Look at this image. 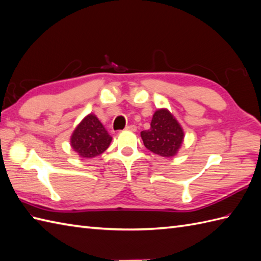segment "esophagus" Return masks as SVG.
Listing matches in <instances>:
<instances>
[{"label": "esophagus", "instance_id": "obj_1", "mask_svg": "<svg viewBox=\"0 0 261 261\" xmlns=\"http://www.w3.org/2000/svg\"><path fill=\"white\" fill-rule=\"evenodd\" d=\"M125 129L126 130H130V131H137V126L134 125V124H130V125H127Z\"/></svg>", "mask_w": 261, "mask_h": 261}]
</instances>
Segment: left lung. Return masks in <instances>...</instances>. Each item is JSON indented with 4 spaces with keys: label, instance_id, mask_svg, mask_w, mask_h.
Masks as SVG:
<instances>
[{
    "label": "left lung",
    "instance_id": "8db88e82",
    "mask_svg": "<svg viewBox=\"0 0 261 261\" xmlns=\"http://www.w3.org/2000/svg\"><path fill=\"white\" fill-rule=\"evenodd\" d=\"M141 138L148 150L169 158L178 152L184 131L168 110L159 109L152 116L150 129L141 131Z\"/></svg>",
    "mask_w": 261,
    "mask_h": 261
}]
</instances>
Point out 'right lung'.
<instances>
[{"label": "right lung", "instance_id": "obj_1", "mask_svg": "<svg viewBox=\"0 0 261 261\" xmlns=\"http://www.w3.org/2000/svg\"><path fill=\"white\" fill-rule=\"evenodd\" d=\"M112 137L94 114L85 116L70 138V146L82 158H94L109 148Z\"/></svg>", "mask_w": 261, "mask_h": 261}]
</instances>
